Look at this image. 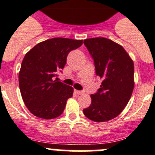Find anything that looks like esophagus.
<instances>
[{"mask_svg": "<svg viewBox=\"0 0 155 155\" xmlns=\"http://www.w3.org/2000/svg\"><path fill=\"white\" fill-rule=\"evenodd\" d=\"M74 91H75V93H76L77 94H78V95H80V94H82L83 93H84L82 91H78V90H75Z\"/></svg>", "mask_w": 155, "mask_h": 155, "instance_id": "34e87169", "label": "esophagus"}]
</instances>
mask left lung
<instances>
[{
	"instance_id": "1",
	"label": "left lung",
	"mask_w": 155,
	"mask_h": 155,
	"mask_svg": "<svg viewBox=\"0 0 155 155\" xmlns=\"http://www.w3.org/2000/svg\"><path fill=\"white\" fill-rule=\"evenodd\" d=\"M94 60L95 74L102 84L91 94L84 116L94 122H106L120 114L130 99L134 87L132 59L120 44L103 37L84 40Z\"/></svg>"
}]
</instances>
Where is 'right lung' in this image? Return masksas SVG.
I'll list each match as a JSON object with an SVG mask.
<instances>
[{
    "label": "right lung",
    "instance_id": "right-lung-1",
    "mask_svg": "<svg viewBox=\"0 0 155 155\" xmlns=\"http://www.w3.org/2000/svg\"><path fill=\"white\" fill-rule=\"evenodd\" d=\"M82 43L83 40L53 38L39 42L25 54L18 74L19 87L34 116L51 120L63 113L74 88L54 78L64 69L68 53Z\"/></svg>",
    "mask_w": 155,
    "mask_h": 155
}]
</instances>
